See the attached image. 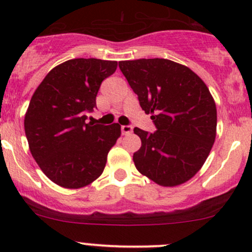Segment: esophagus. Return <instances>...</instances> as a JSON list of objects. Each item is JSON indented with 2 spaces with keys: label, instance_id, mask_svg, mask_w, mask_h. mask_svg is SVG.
Listing matches in <instances>:
<instances>
[{
  "label": "esophagus",
  "instance_id": "34e87169",
  "mask_svg": "<svg viewBox=\"0 0 252 252\" xmlns=\"http://www.w3.org/2000/svg\"><path fill=\"white\" fill-rule=\"evenodd\" d=\"M131 131H133V128L130 126H122V134L123 135H128Z\"/></svg>",
  "mask_w": 252,
  "mask_h": 252
}]
</instances>
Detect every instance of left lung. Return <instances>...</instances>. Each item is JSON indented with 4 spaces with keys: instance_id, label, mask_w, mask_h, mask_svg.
<instances>
[{
    "instance_id": "8db88e82",
    "label": "left lung",
    "mask_w": 252,
    "mask_h": 252,
    "mask_svg": "<svg viewBox=\"0 0 252 252\" xmlns=\"http://www.w3.org/2000/svg\"><path fill=\"white\" fill-rule=\"evenodd\" d=\"M119 68L155 133L135 128L141 147L136 169L161 187H177L204 166L217 131L216 102L201 78L187 65L164 58L122 61Z\"/></svg>"
}]
</instances>
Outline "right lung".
I'll return each instance as SVG.
<instances>
[{
    "instance_id": "add662e5",
    "label": "right lung",
    "mask_w": 252,
    "mask_h": 252,
    "mask_svg": "<svg viewBox=\"0 0 252 252\" xmlns=\"http://www.w3.org/2000/svg\"><path fill=\"white\" fill-rule=\"evenodd\" d=\"M117 61L75 58L56 65L32 94L24 129L30 152L45 175L67 189H80L102 174L121 126L85 123L96 107L101 83Z\"/></svg>"
}]
</instances>
